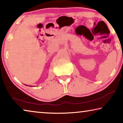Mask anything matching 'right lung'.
Wrapping results in <instances>:
<instances>
[{
	"mask_svg": "<svg viewBox=\"0 0 123 123\" xmlns=\"http://www.w3.org/2000/svg\"><path fill=\"white\" fill-rule=\"evenodd\" d=\"M25 85V84H24ZM26 86H28V85H26ZM30 86V87H31V86Z\"/></svg>",
	"mask_w": 123,
	"mask_h": 123,
	"instance_id": "add662e5",
	"label": "right lung"
}]
</instances>
